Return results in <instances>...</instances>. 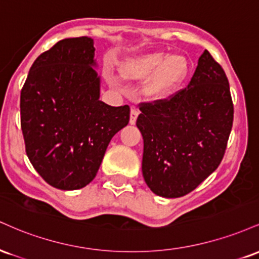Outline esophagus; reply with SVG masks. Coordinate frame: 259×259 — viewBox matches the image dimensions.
Here are the masks:
<instances>
[{
	"mask_svg": "<svg viewBox=\"0 0 259 259\" xmlns=\"http://www.w3.org/2000/svg\"><path fill=\"white\" fill-rule=\"evenodd\" d=\"M138 115H139V111L138 109L133 108L132 112H130V124L134 125L136 123V119H138Z\"/></svg>",
	"mask_w": 259,
	"mask_h": 259,
	"instance_id": "esophagus-1",
	"label": "esophagus"
}]
</instances>
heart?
Here are the masks:
<instances>
[{
  "instance_id": "heart-1",
  "label": "heart",
  "mask_w": 259,
  "mask_h": 259,
  "mask_svg": "<svg viewBox=\"0 0 259 259\" xmlns=\"http://www.w3.org/2000/svg\"><path fill=\"white\" fill-rule=\"evenodd\" d=\"M189 69V61L185 56H168L162 51L129 57L124 59L119 67L120 75L127 81H141L150 76L144 86V94L153 101L170 96L185 81ZM108 80L112 84L117 82L112 75L108 76Z\"/></svg>"
}]
</instances>
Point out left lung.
<instances>
[{
    "mask_svg": "<svg viewBox=\"0 0 259 259\" xmlns=\"http://www.w3.org/2000/svg\"><path fill=\"white\" fill-rule=\"evenodd\" d=\"M140 111L142 175L153 194L185 196L221 164L234 106L225 72L207 50L184 90L169 100L141 103Z\"/></svg>",
    "mask_w": 259,
    "mask_h": 259,
    "instance_id": "1",
    "label": "left lung"
}]
</instances>
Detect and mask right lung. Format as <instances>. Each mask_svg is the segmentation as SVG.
Instances as JSON below:
<instances>
[{"label":"right lung","mask_w":259,"mask_h":259,"mask_svg":"<svg viewBox=\"0 0 259 259\" xmlns=\"http://www.w3.org/2000/svg\"><path fill=\"white\" fill-rule=\"evenodd\" d=\"M96 67L91 37L64 38L35 59L20 92L26 154L56 189L90 184L109 141L129 123V106L100 101Z\"/></svg>","instance_id":"right-lung-1"}]
</instances>
